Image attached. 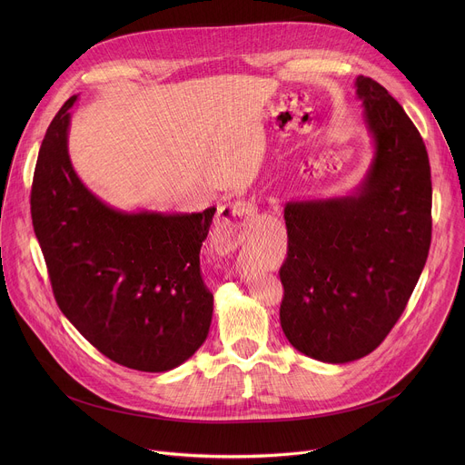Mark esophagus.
Segmentation results:
<instances>
[{"label":"esophagus","mask_w":465,"mask_h":465,"mask_svg":"<svg viewBox=\"0 0 465 465\" xmlns=\"http://www.w3.org/2000/svg\"><path fill=\"white\" fill-rule=\"evenodd\" d=\"M257 217V206L250 201H239L221 206L215 219L213 244L219 253L230 252L244 239V226Z\"/></svg>","instance_id":"1"}]
</instances>
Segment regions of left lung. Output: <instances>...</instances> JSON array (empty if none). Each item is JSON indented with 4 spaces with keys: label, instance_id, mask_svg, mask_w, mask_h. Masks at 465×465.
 <instances>
[{
    "label": "left lung",
    "instance_id": "1",
    "mask_svg": "<svg viewBox=\"0 0 465 465\" xmlns=\"http://www.w3.org/2000/svg\"><path fill=\"white\" fill-rule=\"evenodd\" d=\"M375 154L359 191L289 203L282 329L303 355L344 364L371 353L403 314L432 235L429 154L379 83L357 77Z\"/></svg>",
    "mask_w": 465,
    "mask_h": 465
}]
</instances>
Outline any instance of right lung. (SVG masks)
I'll use <instances>...</instances> for the list:
<instances>
[{"label": "right lung", "mask_w": 465, "mask_h": 465, "mask_svg": "<svg viewBox=\"0 0 465 465\" xmlns=\"http://www.w3.org/2000/svg\"><path fill=\"white\" fill-rule=\"evenodd\" d=\"M70 97L53 117L35 167L31 217L54 300L110 361L140 371L185 362L208 337L213 294L201 246L203 213H124L101 203L68 154Z\"/></svg>", "instance_id": "add662e5"}]
</instances>
